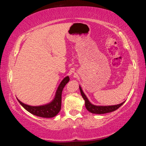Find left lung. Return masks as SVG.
<instances>
[{
    "label": "left lung",
    "instance_id": "8db88e82",
    "mask_svg": "<svg viewBox=\"0 0 146 146\" xmlns=\"http://www.w3.org/2000/svg\"><path fill=\"white\" fill-rule=\"evenodd\" d=\"M79 89H80V93L82 95V97L85 101V106L86 109H87L88 111L91 112V113H94V114H105V113L113 112L114 111L117 110V109L119 108L121 106H122L124 102L122 103L119 104L117 105H113V106H96L91 104L88 98L86 97L84 93L81 88L80 86H79Z\"/></svg>",
    "mask_w": 146,
    "mask_h": 146
}]
</instances>
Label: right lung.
I'll use <instances>...</instances> for the list:
<instances>
[{
    "label": "right lung",
    "instance_id": "right-lung-1",
    "mask_svg": "<svg viewBox=\"0 0 146 146\" xmlns=\"http://www.w3.org/2000/svg\"><path fill=\"white\" fill-rule=\"evenodd\" d=\"M69 80L70 78L67 76L64 78L59 84L57 90L56 91L55 97L53 99L46 104L38 106H32L27 105L26 104L22 102L17 98V100L21 104V105L31 114L40 117L42 118H52L55 117L58 114L61 109V102H62V92Z\"/></svg>",
    "mask_w": 146,
    "mask_h": 146
}]
</instances>
